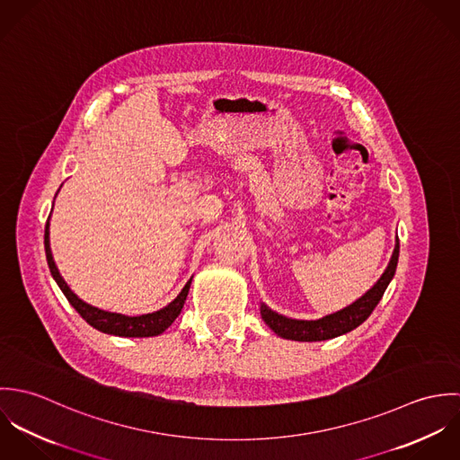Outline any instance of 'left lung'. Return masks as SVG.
Listing matches in <instances>:
<instances>
[{"mask_svg": "<svg viewBox=\"0 0 460 460\" xmlns=\"http://www.w3.org/2000/svg\"><path fill=\"white\" fill-rule=\"evenodd\" d=\"M398 252H400V244H398V237H396L392 261L388 263L386 270L383 272V276L379 278V281L365 296H361L358 301L345 306L343 310L326 315L319 321H296V319L283 317L262 305L261 314H262L263 323L278 336L287 338V340H296V341H321V340L336 338L340 334H345V332L358 328L370 317V314L381 301L385 290L388 288V285L394 276V270H396Z\"/></svg>", "mask_w": 460, "mask_h": 460, "instance_id": "1", "label": "left lung"}]
</instances>
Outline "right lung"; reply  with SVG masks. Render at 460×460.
Instances as JSON below:
<instances>
[{
	"mask_svg": "<svg viewBox=\"0 0 460 460\" xmlns=\"http://www.w3.org/2000/svg\"><path fill=\"white\" fill-rule=\"evenodd\" d=\"M51 216V214H49ZM44 248H46V259L49 270L55 278V281L58 283L60 290L64 292L68 303L74 306V310L92 326V328L99 329L102 332L108 334H115V336H129V338H145V336H157L163 331L172 326V323L179 317V314L182 312V306L186 303L190 287H191V279L184 285V288L181 290V294L164 308L154 312V314H146V315H137V317H128L122 314H111V312H104L99 310L84 301H81L66 283V279L60 276L57 263L53 261V253L49 248V219L46 223V232H44Z\"/></svg>",
	"mask_w": 460,
	"mask_h": 460,
	"instance_id": "obj_1",
	"label": "right lung"
}]
</instances>
